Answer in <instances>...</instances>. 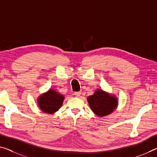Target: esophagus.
I'll return each mask as SVG.
<instances>
[{"mask_svg": "<svg viewBox=\"0 0 157 157\" xmlns=\"http://www.w3.org/2000/svg\"><path fill=\"white\" fill-rule=\"evenodd\" d=\"M74 95H75V96H76V97H80L81 95V92H80V91H78V92H75L74 93Z\"/></svg>", "mask_w": 157, "mask_h": 157, "instance_id": "34e87169", "label": "esophagus"}]
</instances>
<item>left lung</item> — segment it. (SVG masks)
I'll use <instances>...</instances> for the list:
<instances>
[{
    "label": "left lung",
    "instance_id": "left-lung-1",
    "mask_svg": "<svg viewBox=\"0 0 157 157\" xmlns=\"http://www.w3.org/2000/svg\"><path fill=\"white\" fill-rule=\"evenodd\" d=\"M91 110L100 117L109 115L117 109L118 100L116 96L98 89L87 98Z\"/></svg>",
    "mask_w": 157,
    "mask_h": 157
}]
</instances>
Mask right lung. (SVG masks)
<instances>
[{
  "instance_id": "obj_1",
  "label": "right lung",
  "mask_w": 157,
  "mask_h": 157,
  "mask_svg": "<svg viewBox=\"0 0 157 157\" xmlns=\"http://www.w3.org/2000/svg\"><path fill=\"white\" fill-rule=\"evenodd\" d=\"M64 97L52 89L42 94L38 98V105L43 112L52 114L58 111L63 103Z\"/></svg>"
}]
</instances>
